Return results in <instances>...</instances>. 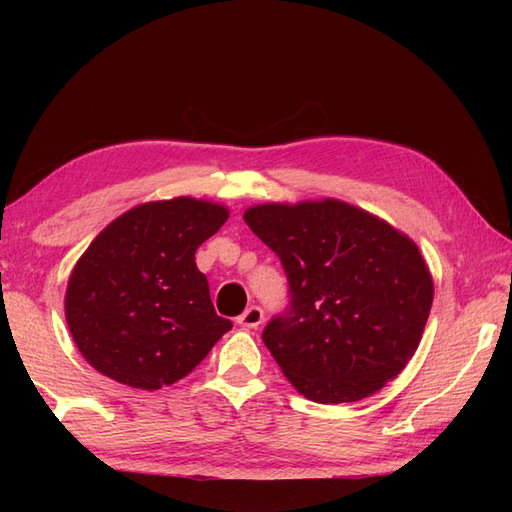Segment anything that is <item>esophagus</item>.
<instances>
[{"label":"esophagus","instance_id":"obj_1","mask_svg":"<svg viewBox=\"0 0 512 512\" xmlns=\"http://www.w3.org/2000/svg\"><path fill=\"white\" fill-rule=\"evenodd\" d=\"M262 321H264V310L259 308V306H250V308H246L237 317V323L242 325V328H246V330L257 328V325H262Z\"/></svg>","mask_w":512,"mask_h":512}]
</instances>
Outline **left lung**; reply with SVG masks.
I'll return each mask as SVG.
<instances>
[{
  "instance_id": "obj_1",
  "label": "left lung",
  "mask_w": 512,
  "mask_h": 512,
  "mask_svg": "<svg viewBox=\"0 0 512 512\" xmlns=\"http://www.w3.org/2000/svg\"><path fill=\"white\" fill-rule=\"evenodd\" d=\"M244 220L284 266L288 306L262 339L297 391L354 402L405 369L433 303L409 237L339 200L262 204Z\"/></svg>"
}]
</instances>
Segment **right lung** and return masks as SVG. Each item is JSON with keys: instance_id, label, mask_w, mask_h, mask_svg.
Wrapping results in <instances>:
<instances>
[{"instance_id": "1", "label": "right lung", "mask_w": 512, "mask_h": 512, "mask_svg": "<svg viewBox=\"0 0 512 512\" xmlns=\"http://www.w3.org/2000/svg\"><path fill=\"white\" fill-rule=\"evenodd\" d=\"M226 217L224 206L193 198L147 202L96 235L65 292V321L85 361L147 391L200 365L233 328L195 266V250Z\"/></svg>"}]
</instances>
